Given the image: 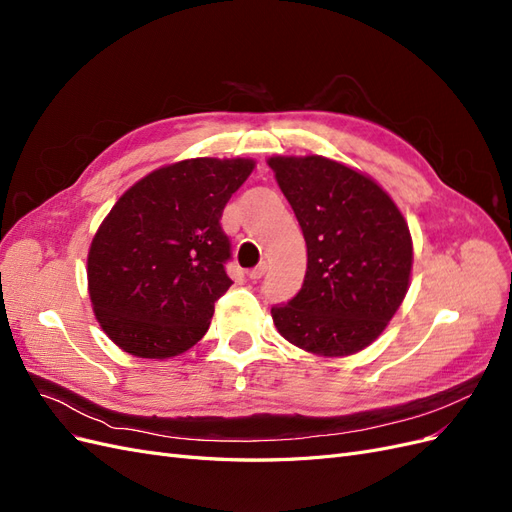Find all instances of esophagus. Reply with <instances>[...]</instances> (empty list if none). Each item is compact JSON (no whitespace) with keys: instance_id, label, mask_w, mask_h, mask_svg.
<instances>
[{"instance_id":"obj_1","label":"esophagus","mask_w":512,"mask_h":512,"mask_svg":"<svg viewBox=\"0 0 512 512\" xmlns=\"http://www.w3.org/2000/svg\"><path fill=\"white\" fill-rule=\"evenodd\" d=\"M267 273V262H260V265L256 267V269H252L250 273H247V277H250V280L252 282H258L260 280V277L262 275H265Z\"/></svg>"}]
</instances>
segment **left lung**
<instances>
[{
	"mask_svg": "<svg viewBox=\"0 0 512 512\" xmlns=\"http://www.w3.org/2000/svg\"><path fill=\"white\" fill-rule=\"evenodd\" d=\"M307 245L303 288L273 307L277 333L316 356H350L389 327L410 288L414 247L404 213L382 185L316 156L267 160Z\"/></svg>",
	"mask_w": 512,
	"mask_h": 512,
	"instance_id": "obj_1",
	"label": "left lung"
}]
</instances>
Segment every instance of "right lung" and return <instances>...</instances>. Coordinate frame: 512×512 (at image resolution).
<instances>
[{
	"label": "right lung",
	"mask_w": 512,
	"mask_h": 512,
	"mask_svg": "<svg viewBox=\"0 0 512 512\" xmlns=\"http://www.w3.org/2000/svg\"><path fill=\"white\" fill-rule=\"evenodd\" d=\"M252 158H190L151 170L119 196L91 239L87 290L102 331L138 359L183 354L230 288L220 218Z\"/></svg>",
	"instance_id": "add662e5"
}]
</instances>
